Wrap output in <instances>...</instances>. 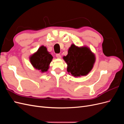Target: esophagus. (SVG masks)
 <instances>
[{
    "label": "esophagus",
    "mask_w": 124,
    "mask_h": 124,
    "mask_svg": "<svg viewBox=\"0 0 124 124\" xmlns=\"http://www.w3.org/2000/svg\"><path fill=\"white\" fill-rule=\"evenodd\" d=\"M56 56L57 58H61V57H62L61 54H57L56 55Z\"/></svg>",
    "instance_id": "esophagus-1"
}]
</instances>
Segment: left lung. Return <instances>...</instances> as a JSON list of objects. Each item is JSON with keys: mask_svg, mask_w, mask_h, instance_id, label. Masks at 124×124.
I'll use <instances>...</instances> for the list:
<instances>
[{"mask_svg": "<svg viewBox=\"0 0 124 124\" xmlns=\"http://www.w3.org/2000/svg\"><path fill=\"white\" fill-rule=\"evenodd\" d=\"M63 59L67 64V71L74 77L87 75L95 62V55L87 46L78 47L71 44L68 54Z\"/></svg>", "mask_w": 124, "mask_h": 124, "instance_id": "left-lung-1", "label": "left lung"}]
</instances>
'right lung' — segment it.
Wrapping results in <instances>:
<instances>
[{
    "mask_svg": "<svg viewBox=\"0 0 124 124\" xmlns=\"http://www.w3.org/2000/svg\"><path fill=\"white\" fill-rule=\"evenodd\" d=\"M53 58L50 52L47 51L46 47L42 46L36 52L30 56L29 60L31 64L36 69L43 73L48 70Z\"/></svg>",
    "mask_w": 124,
    "mask_h": 124,
    "instance_id": "right-lung-1",
    "label": "right lung"
}]
</instances>
